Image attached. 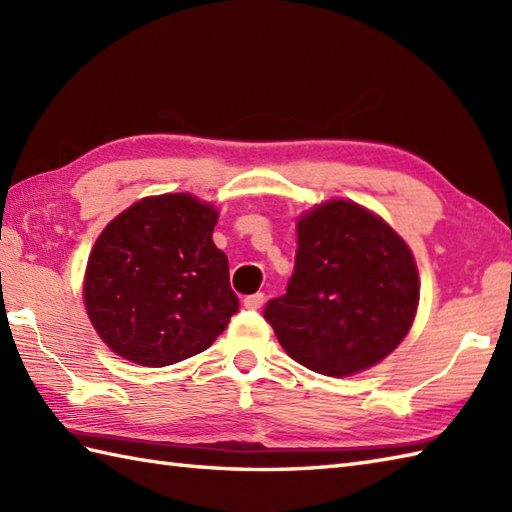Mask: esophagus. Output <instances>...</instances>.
<instances>
[{
    "label": "esophagus",
    "mask_w": 512,
    "mask_h": 512,
    "mask_svg": "<svg viewBox=\"0 0 512 512\" xmlns=\"http://www.w3.org/2000/svg\"><path fill=\"white\" fill-rule=\"evenodd\" d=\"M264 301H266L264 292H255V295H250V297L244 299V306H246L248 310H259V308L264 306Z\"/></svg>",
    "instance_id": "esophagus-1"
}]
</instances>
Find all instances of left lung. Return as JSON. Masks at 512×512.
I'll return each mask as SVG.
<instances>
[{
	"instance_id": "obj_1",
	"label": "left lung",
	"mask_w": 512,
	"mask_h": 512,
	"mask_svg": "<svg viewBox=\"0 0 512 512\" xmlns=\"http://www.w3.org/2000/svg\"><path fill=\"white\" fill-rule=\"evenodd\" d=\"M295 275L264 319L303 367L350 376L383 361L416 317L418 270L407 244L363 206L325 202L297 224Z\"/></svg>"
}]
</instances>
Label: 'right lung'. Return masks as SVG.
<instances>
[{
	"mask_svg": "<svg viewBox=\"0 0 512 512\" xmlns=\"http://www.w3.org/2000/svg\"><path fill=\"white\" fill-rule=\"evenodd\" d=\"M217 211L187 193L145 198L107 224L85 273V308L112 352L165 367L204 352L239 310Z\"/></svg>",
	"mask_w": 512,
	"mask_h": 512,
	"instance_id": "obj_1",
	"label": "right lung"
}]
</instances>
